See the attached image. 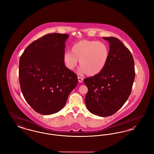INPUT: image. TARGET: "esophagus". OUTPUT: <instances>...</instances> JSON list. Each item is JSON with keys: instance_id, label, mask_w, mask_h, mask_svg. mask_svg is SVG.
Returning a JSON list of instances; mask_svg holds the SVG:
<instances>
[{"instance_id": "34e87169", "label": "esophagus", "mask_w": 154, "mask_h": 154, "mask_svg": "<svg viewBox=\"0 0 154 154\" xmlns=\"http://www.w3.org/2000/svg\"><path fill=\"white\" fill-rule=\"evenodd\" d=\"M78 80H79V82H82L83 81V79H82V77L79 76V77H78Z\"/></svg>"}]
</instances>
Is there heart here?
Instances as JSON below:
<instances>
[{"mask_svg": "<svg viewBox=\"0 0 154 154\" xmlns=\"http://www.w3.org/2000/svg\"><path fill=\"white\" fill-rule=\"evenodd\" d=\"M71 52H66L63 55V62L66 67L73 70L79 60L81 72L90 76L102 71L109 57L107 45L95 40H81L74 44Z\"/></svg>", "mask_w": 154, "mask_h": 154, "instance_id": "heart-1", "label": "heart"}]
</instances>
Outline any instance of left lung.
Returning a JSON list of instances; mask_svg holds the SVG:
<instances>
[{
    "mask_svg": "<svg viewBox=\"0 0 154 154\" xmlns=\"http://www.w3.org/2000/svg\"><path fill=\"white\" fill-rule=\"evenodd\" d=\"M103 38L109 43V57L101 72L84 80L88 89L85 102L91 113L109 117L119 110L131 95L134 62L131 51L119 39Z\"/></svg>",
    "mask_w": 154,
    "mask_h": 154,
    "instance_id": "obj_1",
    "label": "left lung"
}]
</instances>
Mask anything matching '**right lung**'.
Wrapping results in <instances>:
<instances>
[{
	"instance_id": "obj_1",
	"label": "right lung",
	"mask_w": 154,
	"mask_h": 154,
	"mask_svg": "<svg viewBox=\"0 0 154 154\" xmlns=\"http://www.w3.org/2000/svg\"><path fill=\"white\" fill-rule=\"evenodd\" d=\"M66 34L51 33L29 44L19 64L21 90L30 106L42 115L58 112L78 84L63 62Z\"/></svg>"
}]
</instances>
